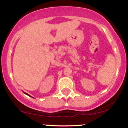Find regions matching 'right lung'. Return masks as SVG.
<instances>
[{
    "label": "right lung",
    "mask_w": 128,
    "mask_h": 128,
    "mask_svg": "<svg viewBox=\"0 0 128 128\" xmlns=\"http://www.w3.org/2000/svg\"><path fill=\"white\" fill-rule=\"evenodd\" d=\"M24 94H26V95H28V96H31L29 94H27V93H26V92H24Z\"/></svg>",
    "instance_id": "obj_1"
}]
</instances>
